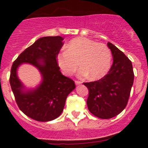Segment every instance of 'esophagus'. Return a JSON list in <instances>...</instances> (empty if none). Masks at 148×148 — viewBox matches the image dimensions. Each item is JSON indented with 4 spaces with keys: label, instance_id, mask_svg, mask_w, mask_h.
I'll return each mask as SVG.
<instances>
[{
    "label": "esophagus",
    "instance_id": "obj_1",
    "mask_svg": "<svg viewBox=\"0 0 148 148\" xmlns=\"http://www.w3.org/2000/svg\"><path fill=\"white\" fill-rule=\"evenodd\" d=\"M75 84H76V85H79V84H81L82 82L79 81H75Z\"/></svg>",
    "mask_w": 148,
    "mask_h": 148
}]
</instances>
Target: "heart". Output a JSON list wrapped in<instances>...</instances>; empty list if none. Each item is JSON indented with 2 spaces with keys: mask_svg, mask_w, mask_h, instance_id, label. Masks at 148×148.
<instances>
[{
  "mask_svg": "<svg viewBox=\"0 0 148 148\" xmlns=\"http://www.w3.org/2000/svg\"><path fill=\"white\" fill-rule=\"evenodd\" d=\"M56 59L65 75L74 74L79 64L82 68L79 76H89V79L96 80L104 77L109 71L111 67L112 54L105 44L79 37L71 40L66 51L59 53Z\"/></svg>",
  "mask_w": 148,
  "mask_h": 148,
  "instance_id": "obj_1",
  "label": "heart"
}]
</instances>
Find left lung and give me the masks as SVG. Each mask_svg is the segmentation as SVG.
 Instances as JSON below:
<instances>
[{
	"mask_svg": "<svg viewBox=\"0 0 148 148\" xmlns=\"http://www.w3.org/2000/svg\"><path fill=\"white\" fill-rule=\"evenodd\" d=\"M107 46L113 58L108 74L97 81L84 83L89 90L88 110L100 119H110L122 112L134 82L131 61L112 43L108 42Z\"/></svg>",
	"mask_w": 148,
	"mask_h": 148,
	"instance_id": "left-lung-1",
	"label": "left lung"
}]
</instances>
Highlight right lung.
<instances>
[{
	"label": "right lung",
	"mask_w": 148,
	"mask_h": 148,
	"mask_svg": "<svg viewBox=\"0 0 148 148\" xmlns=\"http://www.w3.org/2000/svg\"><path fill=\"white\" fill-rule=\"evenodd\" d=\"M62 36L38 38L16 59L10 70V84L19 109L28 117L39 122L57 118L63 112L67 96L76 86L61 73L57 55L63 46ZM30 63L38 69L42 82L34 89L26 90L17 75L18 66Z\"/></svg>",
	"instance_id": "add662e5"
}]
</instances>
